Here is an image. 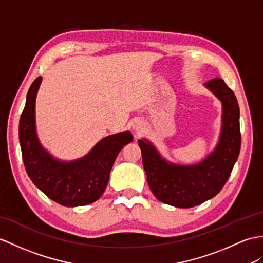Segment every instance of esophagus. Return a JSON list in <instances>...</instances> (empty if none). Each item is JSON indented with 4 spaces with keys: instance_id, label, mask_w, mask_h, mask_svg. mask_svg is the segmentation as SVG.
I'll return each mask as SVG.
<instances>
[{
    "instance_id": "34e87169",
    "label": "esophagus",
    "mask_w": 263,
    "mask_h": 263,
    "mask_svg": "<svg viewBox=\"0 0 263 263\" xmlns=\"http://www.w3.org/2000/svg\"><path fill=\"white\" fill-rule=\"evenodd\" d=\"M133 129L135 130L137 135H139V134H142L145 130V123L140 119L135 120V121H134V124H133Z\"/></svg>"
}]
</instances>
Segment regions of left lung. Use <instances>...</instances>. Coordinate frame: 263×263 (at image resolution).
<instances>
[{
	"instance_id": "left-lung-1",
	"label": "left lung",
	"mask_w": 263,
	"mask_h": 263,
	"mask_svg": "<svg viewBox=\"0 0 263 263\" xmlns=\"http://www.w3.org/2000/svg\"><path fill=\"white\" fill-rule=\"evenodd\" d=\"M222 102V126L215 148L200 163L168 162L149 140H138L149 189L159 201L175 208H193L214 197L227 183L241 147L238 100L226 82L215 78L204 83Z\"/></svg>"
}]
</instances>
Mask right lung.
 <instances>
[{"label": "right lung", "mask_w": 263, "mask_h": 263, "mask_svg": "<svg viewBox=\"0 0 263 263\" xmlns=\"http://www.w3.org/2000/svg\"><path fill=\"white\" fill-rule=\"evenodd\" d=\"M41 81L42 77H37L31 85L18 126L25 170L37 189L63 206L93 203L105 192L119 152L133 142L132 133L127 130L102 138L87 155L73 161L53 157L36 134L35 99Z\"/></svg>", "instance_id": "add662e5"}]
</instances>
